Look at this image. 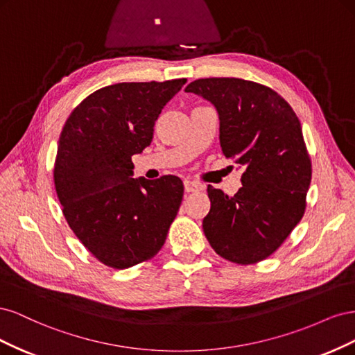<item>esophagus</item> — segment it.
I'll use <instances>...</instances> for the list:
<instances>
[{
  "mask_svg": "<svg viewBox=\"0 0 355 355\" xmlns=\"http://www.w3.org/2000/svg\"><path fill=\"white\" fill-rule=\"evenodd\" d=\"M184 185H185V192H197V191L202 189V185L197 184V182H192V180H185Z\"/></svg>",
  "mask_w": 355,
  "mask_h": 355,
  "instance_id": "obj_1",
  "label": "esophagus"
}]
</instances>
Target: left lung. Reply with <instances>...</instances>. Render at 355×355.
I'll return each mask as SVG.
<instances>
[{
    "instance_id": "1",
    "label": "left lung",
    "mask_w": 355,
    "mask_h": 355,
    "mask_svg": "<svg viewBox=\"0 0 355 355\" xmlns=\"http://www.w3.org/2000/svg\"><path fill=\"white\" fill-rule=\"evenodd\" d=\"M185 92L214 105L222 153L243 168L234 197L207 187L211 206L204 234L223 259L261 262L305 213L313 168L299 118L277 92L241 78H201Z\"/></svg>"
}]
</instances>
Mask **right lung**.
I'll return each instance as SVG.
<instances>
[{
  "label": "right lung",
  "mask_w": 355,
  "mask_h": 355,
  "mask_svg": "<svg viewBox=\"0 0 355 355\" xmlns=\"http://www.w3.org/2000/svg\"><path fill=\"white\" fill-rule=\"evenodd\" d=\"M187 83H118L87 96L62 128L55 187L69 228L96 259L124 270L154 257L179 211L178 176L133 179L161 110Z\"/></svg>",
  "instance_id": "right-lung-1"
}]
</instances>
